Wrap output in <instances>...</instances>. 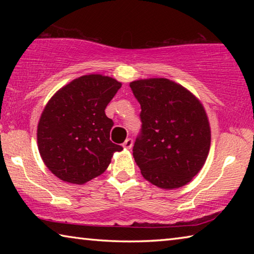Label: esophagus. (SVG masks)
<instances>
[{
  "instance_id": "1",
  "label": "esophagus",
  "mask_w": 254,
  "mask_h": 254,
  "mask_svg": "<svg viewBox=\"0 0 254 254\" xmlns=\"http://www.w3.org/2000/svg\"><path fill=\"white\" fill-rule=\"evenodd\" d=\"M132 145H133V140L131 139V137H128V139H127L126 141H124V143H123V148H126V149H131V148H132Z\"/></svg>"
}]
</instances>
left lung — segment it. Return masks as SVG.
Returning <instances> with one entry per match:
<instances>
[{
    "mask_svg": "<svg viewBox=\"0 0 254 254\" xmlns=\"http://www.w3.org/2000/svg\"><path fill=\"white\" fill-rule=\"evenodd\" d=\"M141 105L142 131L133 147L141 174L154 186L175 189L199 173L210 148V127L203 104L174 80L131 81Z\"/></svg>",
    "mask_w": 254,
    "mask_h": 254,
    "instance_id": "1",
    "label": "left lung"
}]
</instances>
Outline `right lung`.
<instances>
[{
  "label": "right lung",
  "mask_w": 254,
  "mask_h": 254,
  "mask_svg": "<svg viewBox=\"0 0 254 254\" xmlns=\"http://www.w3.org/2000/svg\"><path fill=\"white\" fill-rule=\"evenodd\" d=\"M122 84L110 76L84 75L54 94L38 123L39 153L64 182L83 185L107 169L123 148L110 140L113 121L105 109Z\"/></svg>",
  "instance_id": "obj_1"
}]
</instances>
